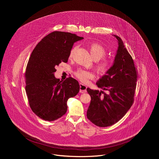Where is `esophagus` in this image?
<instances>
[{
  "label": "esophagus",
  "instance_id": "esophagus-1",
  "mask_svg": "<svg viewBox=\"0 0 159 159\" xmlns=\"http://www.w3.org/2000/svg\"><path fill=\"white\" fill-rule=\"evenodd\" d=\"M80 92L81 93H84L86 92V89H87V86L82 83H80Z\"/></svg>",
  "mask_w": 159,
  "mask_h": 159
}]
</instances>
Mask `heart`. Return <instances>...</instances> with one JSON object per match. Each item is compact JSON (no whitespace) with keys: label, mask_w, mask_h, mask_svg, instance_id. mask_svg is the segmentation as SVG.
<instances>
[{"label":"heart","mask_w":159,"mask_h":159,"mask_svg":"<svg viewBox=\"0 0 159 159\" xmlns=\"http://www.w3.org/2000/svg\"><path fill=\"white\" fill-rule=\"evenodd\" d=\"M89 51L91 52L92 57L95 60L98 61L104 57L106 56L107 51L105 48L98 43H92L89 46ZM78 48V46H74L70 51L69 58L72 59L75 55V53ZM112 64L111 62L106 58L100 60L98 61L96 65V67L98 71L102 73H107L110 68L111 67ZM76 76L82 82L87 83L89 81L95 77V74L93 72L90 70H84L80 68L75 72Z\"/></svg>","instance_id":"heart-1"}]
</instances>
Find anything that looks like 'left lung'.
Returning <instances> with one entry per match:
<instances>
[{
  "mask_svg": "<svg viewBox=\"0 0 159 159\" xmlns=\"http://www.w3.org/2000/svg\"><path fill=\"white\" fill-rule=\"evenodd\" d=\"M114 36L119 46L113 66L96 83L107 92L87 88L91 97L87 117L102 127L111 126L124 117L134 102L136 89L138 75L134 60L121 39Z\"/></svg>",
  "mask_w": 159,
  "mask_h": 159,
  "instance_id": "obj_1",
  "label": "left lung"
}]
</instances>
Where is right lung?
Returning a JSON list of instances; mask_svg holds the SVG:
<instances>
[{
  "instance_id": "add662e5",
  "label": "right lung",
  "mask_w": 159,
  "mask_h": 159,
  "mask_svg": "<svg viewBox=\"0 0 159 159\" xmlns=\"http://www.w3.org/2000/svg\"><path fill=\"white\" fill-rule=\"evenodd\" d=\"M83 37L70 32L54 31L37 45L28 61L25 72V91L29 106L40 118L55 120L66 113L68 98L79 92L75 79H56V67L68 62L73 43Z\"/></svg>"
}]
</instances>
